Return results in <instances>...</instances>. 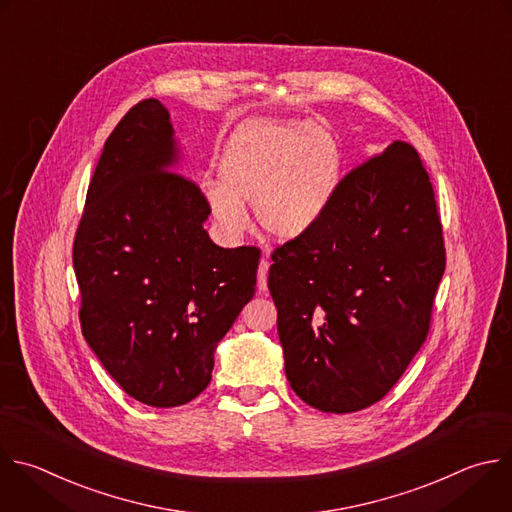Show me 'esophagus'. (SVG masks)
Listing matches in <instances>:
<instances>
[{
  "label": "esophagus",
  "instance_id": "1",
  "mask_svg": "<svg viewBox=\"0 0 512 512\" xmlns=\"http://www.w3.org/2000/svg\"><path fill=\"white\" fill-rule=\"evenodd\" d=\"M267 271H269V261L261 259L259 263V271H257V287L261 293L267 291Z\"/></svg>",
  "mask_w": 512,
  "mask_h": 512
}]
</instances>
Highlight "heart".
Wrapping results in <instances>:
<instances>
[{"label": "heart", "instance_id": "b5f03b06", "mask_svg": "<svg viewBox=\"0 0 512 512\" xmlns=\"http://www.w3.org/2000/svg\"><path fill=\"white\" fill-rule=\"evenodd\" d=\"M219 175L224 183H205L203 197L225 235L247 233L251 203L269 237L293 241L325 215L342 175V150L313 122L255 120L227 142Z\"/></svg>", "mask_w": 512, "mask_h": 512}]
</instances>
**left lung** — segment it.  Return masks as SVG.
<instances>
[{
    "instance_id": "1",
    "label": "left lung",
    "mask_w": 512,
    "mask_h": 512,
    "mask_svg": "<svg viewBox=\"0 0 512 512\" xmlns=\"http://www.w3.org/2000/svg\"><path fill=\"white\" fill-rule=\"evenodd\" d=\"M285 376L309 406L380 402L418 354L446 267L420 154L394 140L339 181L321 221L271 253Z\"/></svg>"
}]
</instances>
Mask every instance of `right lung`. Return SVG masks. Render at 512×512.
I'll list each match as a JSON object with an SVG mask.
<instances>
[{
  "instance_id": "add662e5",
  "label": "right lung",
  "mask_w": 512,
  "mask_h": 512,
  "mask_svg": "<svg viewBox=\"0 0 512 512\" xmlns=\"http://www.w3.org/2000/svg\"><path fill=\"white\" fill-rule=\"evenodd\" d=\"M177 160L168 110L154 98L132 106L104 142L72 251L84 339L128 396L154 408L209 386L259 267V249L211 241V211Z\"/></svg>"
}]
</instances>
